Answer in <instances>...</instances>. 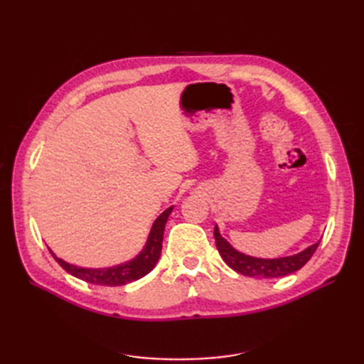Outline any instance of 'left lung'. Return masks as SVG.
Returning a JSON list of instances; mask_svg holds the SVG:
<instances>
[{
    "label": "left lung",
    "instance_id": "8db88e82",
    "mask_svg": "<svg viewBox=\"0 0 364 364\" xmlns=\"http://www.w3.org/2000/svg\"><path fill=\"white\" fill-rule=\"evenodd\" d=\"M214 239L223 261H225L231 269L236 270L237 274H242L245 277H253V278H277V277H284L296 272V270L304 267L306 262L310 261L313 253L319 245V242H316L308 247V249H305L304 252L292 255V257H284V258H277V259H261V258L247 257L244 253L236 252L233 247H231L225 239L219 235L218 227H214Z\"/></svg>",
    "mask_w": 364,
    "mask_h": 364
}]
</instances>
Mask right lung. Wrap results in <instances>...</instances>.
<instances>
[{
  "label": "right lung",
  "instance_id": "1",
  "mask_svg": "<svg viewBox=\"0 0 364 364\" xmlns=\"http://www.w3.org/2000/svg\"><path fill=\"white\" fill-rule=\"evenodd\" d=\"M173 208H167V210L162 213L156 220H154L145 249L141 252V255H139L137 258L125 262V264L106 267V269H82V267L68 264V262L56 258L53 255V252L50 253L53 255L54 259L59 262V266L64 270H67L68 274H72L73 277L80 278V280H84L92 284L122 286L131 282H136L139 278H142L144 275L149 274L154 267V264L158 262L161 249H162V236H164L166 222Z\"/></svg>",
  "mask_w": 364,
  "mask_h": 364
}]
</instances>
